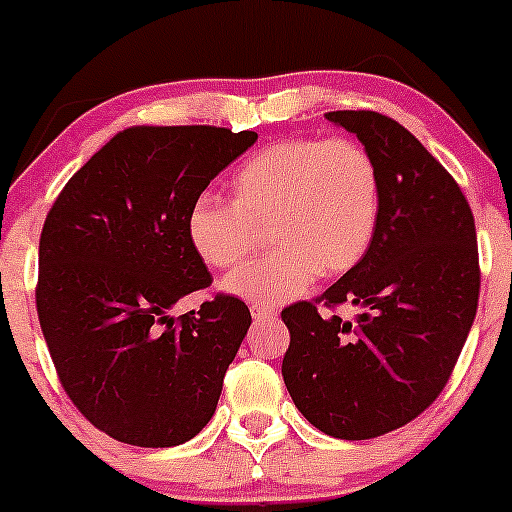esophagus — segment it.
<instances>
[{
	"label": "esophagus",
	"mask_w": 512,
	"mask_h": 512,
	"mask_svg": "<svg viewBox=\"0 0 512 512\" xmlns=\"http://www.w3.org/2000/svg\"><path fill=\"white\" fill-rule=\"evenodd\" d=\"M272 317H277L275 307H252V319H255V322H265V319Z\"/></svg>",
	"instance_id": "34e87169"
}]
</instances>
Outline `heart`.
Here are the masks:
<instances>
[{
	"mask_svg": "<svg viewBox=\"0 0 512 512\" xmlns=\"http://www.w3.org/2000/svg\"><path fill=\"white\" fill-rule=\"evenodd\" d=\"M232 203L203 193L185 232L210 267H232L260 245L272 250L230 272L223 289L250 304H282L317 277H337L361 262L374 240L381 180L374 158L349 138H289L252 153L230 180Z\"/></svg>",
	"mask_w": 512,
	"mask_h": 512,
	"instance_id": "1",
	"label": "heart"
}]
</instances>
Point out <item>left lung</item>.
Here are the masks:
<instances>
[{
    "mask_svg": "<svg viewBox=\"0 0 512 512\" xmlns=\"http://www.w3.org/2000/svg\"><path fill=\"white\" fill-rule=\"evenodd\" d=\"M381 180L374 240L319 299L352 302L354 322L312 302L282 312V376L312 426L344 441L384 436L436 401L478 309L476 223L466 195L416 136L376 111H332Z\"/></svg>",
    "mask_w": 512,
    "mask_h": 512,
    "instance_id": "left-lung-1",
    "label": "left lung"
}]
</instances>
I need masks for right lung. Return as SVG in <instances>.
<instances>
[{
  "label": "right lung",
  "mask_w": 512,
  "mask_h": 512,
  "mask_svg": "<svg viewBox=\"0 0 512 512\" xmlns=\"http://www.w3.org/2000/svg\"><path fill=\"white\" fill-rule=\"evenodd\" d=\"M257 141L215 126H136L76 170L46 215L36 312L61 386L96 428L131 446L198 436L252 317L210 287L185 232L190 205Z\"/></svg>",
  "instance_id": "add662e5"
}]
</instances>
